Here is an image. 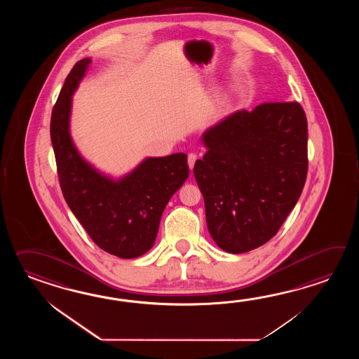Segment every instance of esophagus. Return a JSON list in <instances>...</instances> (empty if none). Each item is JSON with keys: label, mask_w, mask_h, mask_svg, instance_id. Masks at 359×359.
I'll return each mask as SVG.
<instances>
[{"label": "esophagus", "mask_w": 359, "mask_h": 359, "mask_svg": "<svg viewBox=\"0 0 359 359\" xmlns=\"http://www.w3.org/2000/svg\"><path fill=\"white\" fill-rule=\"evenodd\" d=\"M196 161H198V155H196V154H189V156H187V163H189V167H190L191 170L194 169V165H195Z\"/></svg>", "instance_id": "esophagus-1"}]
</instances>
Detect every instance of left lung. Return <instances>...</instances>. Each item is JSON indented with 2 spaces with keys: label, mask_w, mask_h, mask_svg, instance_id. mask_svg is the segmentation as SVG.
<instances>
[{
  "label": "left lung",
  "mask_w": 359,
  "mask_h": 359,
  "mask_svg": "<svg viewBox=\"0 0 359 359\" xmlns=\"http://www.w3.org/2000/svg\"><path fill=\"white\" fill-rule=\"evenodd\" d=\"M308 124L297 101L267 102L224 116L203 133L194 167L206 224L224 252L266 244L298 201L306 178Z\"/></svg>",
  "instance_id": "obj_1"
}]
</instances>
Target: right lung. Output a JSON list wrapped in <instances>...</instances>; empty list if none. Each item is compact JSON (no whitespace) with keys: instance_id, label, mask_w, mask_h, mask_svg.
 <instances>
[{"instance_id":"add662e5","label":"right lung","mask_w":359,"mask_h":359,"mask_svg":"<svg viewBox=\"0 0 359 359\" xmlns=\"http://www.w3.org/2000/svg\"><path fill=\"white\" fill-rule=\"evenodd\" d=\"M91 57L69 73L51 116V142L62 195L93 243L123 259L149 252L158 235L161 214L189 177L187 155L147 156L121 177L101 172L79 153L72 133L73 95Z\"/></svg>"}]
</instances>
